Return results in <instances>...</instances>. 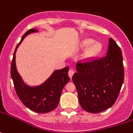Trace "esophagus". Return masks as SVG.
Segmentation results:
<instances>
[{
	"label": "esophagus",
	"instance_id": "obj_1",
	"mask_svg": "<svg viewBox=\"0 0 133 133\" xmlns=\"http://www.w3.org/2000/svg\"><path fill=\"white\" fill-rule=\"evenodd\" d=\"M74 71H73V70H69V71H68V76H69V77L70 78H72V76H73V75H74Z\"/></svg>",
	"mask_w": 133,
	"mask_h": 133
}]
</instances>
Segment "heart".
I'll return each mask as SVG.
<instances>
[{
	"mask_svg": "<svg viewBox=\"0 0 133 133\" xmlns=\"http://www.w3.org/2000/svg\"><path fill=\"white\" fill-rule=\"evenodd\" d=\"M88 46L89 47L87 49V51H86V55L88 57H94V56L97 55L101 52L102 49V44L98 42H94V39H85L81 44L82 48H86Z\"/></svg>",
	"mask_w": 133,
	"mask_h": 133,
	"instance_id": "1",
	"label": "heart"
}]
</instances>
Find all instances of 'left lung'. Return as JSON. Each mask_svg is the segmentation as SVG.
<instances>
[{"label": "left lung", "mask_w": 133, "mask_h": 133, "mask_svg": "<svg viewBox=\"0 0 133 133\" xmlns=\"http://www.w3.org/2000/svg\"><path fill=\"white\" fill-rule=\"evenodd\" d=\"M107 56L92 62L77 63L72 80L81 107L87 112L98 113L116 102L123 82L124 66L120 48L109 39Z\"/></svg>", "instance_id": "1"}]
</instances>
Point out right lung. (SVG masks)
I'll list each match as a JSON object with an SVG mask.
<instances>
[{
  "instance_id": "1",
  "label": "right lung",
  "mask_w": 133,
  "mask_h": 133,
  "mask_svg": "<svg viewBox=\"0 0 133 133\" xmlns=\"http://www.w3.org/2000/svg\"><path fill=\"white\" fill-rule=\"evenodd\" d=\"M39 30L31 29L27 31L17 44L13 55L11 65V76L16 93L22 103L31 110L39 113H45L57 107L64 86L70 80L68 72V67L54 71L46 80L39 85H29L24 82L16 67V52L17 48L26 36L38 32Z\"/></svg>"
}]
</instances>
